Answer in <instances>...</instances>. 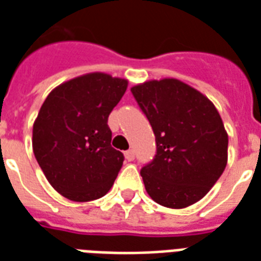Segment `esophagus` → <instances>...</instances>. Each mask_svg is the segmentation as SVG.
Segmentation results:
<instances>
[{
    "label": "esophagus",
    "instance_id": "1",
    "mask_svg": "<svg viewBox=\"0 0 261 261\" xmlns=\"http://www.w3.org/2000/svg\"><path fill=\"white\" fill-rule=\"evenodd\" d=\"M124 157H126L127 161H133V160L135 159L134 150H127L126 153H124Z\"/></svg>",
    "mask_w": 261,
    "mask_h": 261
}]
</instances>
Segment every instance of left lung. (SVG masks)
<instances>
[{"label": "left lung", "instance_id": "8db88e82", "mask_svg": "<svg viewBox=\"0 0 261 261\" xmlns=\"http://www.w3.org/2000/svg\"><path fill=\"white\" fill-rule=\"evenodd\" d=\"M155 135L157 153L141 169L155 203L194 204L211 190L227 164V133L218 111L199 90L176 79L131 88Z\"/></svg>", "mask_w": 261, "mask_h": 261}]
</instances>
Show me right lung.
<instances>
[{"mask_svg": "<svg viewBox=\"0 0 261 261\" xmlns=\"http://www.w3.org/2000/svg\"><path fill=\"white\" fill-rule=\"evenodd\" d=\"M127 84L106 73H89L61 84L43 102L32 130L34 154L65 198L89 202L114 184L124 155L111 146L107 122Z\"/></svg>", "mask_w": 261, "mask_h": 261, "instance_id": "obj_1", "label": "right lung"}]
</instances>
